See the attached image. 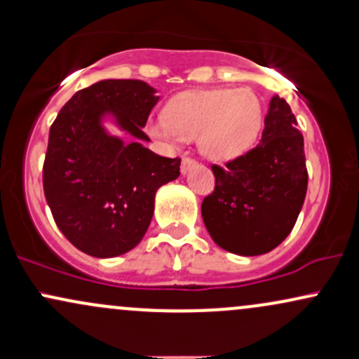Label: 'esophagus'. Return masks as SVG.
I'll list each match as a JSON object with an SVG mask.
<instances>
[{
	"instance_id": "esophagus-1",
	"label": "esophagus",
	"mask_w": 359,
	"mask_h": 359,
	"mask_svg": "<svg viewBox=\"0 0 359 359\" xmlns=\"http://www.w3.org/2000/svg\"><path fill=\"white\" fill-rule=\"evenodd\" d=\"M196 160L191 158V156H185L182 160V163H180V170H182V174H187L189 170H191L192 167H196Z\"/></svg>"
}]
</instances>
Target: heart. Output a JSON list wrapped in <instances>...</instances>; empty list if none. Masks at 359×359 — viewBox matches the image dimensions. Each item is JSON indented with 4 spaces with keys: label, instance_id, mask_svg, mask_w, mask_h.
Listing matches in <instances>:
<instances>
[{
    "label": "heart",
    "instance_id": "obj_1",
    "mask_svg": "<svg viewBox=\"0 0 359 359\" xmlns=\"http://www.w3.org/2000/svg\"><path fill=\"white\" fill-rule=\"evenodd\" d=\"M262 125L263 106L253 90L208 89L179 94L165 114L148 119L147 131L168 147L197 138L201 154L226 162L255 147Z\"/></svg>",
    "mask_w": 359,
    "mask_h": 359
}]
</instances>
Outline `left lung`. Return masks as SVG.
<instances>
[{"label": "left lung", "instance_id": "left-lung-1", "mask_svg": "<svg viewBox=\"0 0 359 359\" xmlns=\"http://www.w3.org/2000/svg\"><path fill=\"white\" fill-rule=\"evenodd\" d=\"M216 187L201 212L222 250L241 257L269 253L290 234L307 192L304 137L285 100L273 96L255 148L212 165Z\"/></svg>", "mask_w": 359, "mask_h": 359}]
</instances>
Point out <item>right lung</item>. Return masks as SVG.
<instances>
[{
  "instance_id": "obj_1",
  "label": "right lung",
  "mask_w": 359,
  "mask_h": 359,
  "mask_svg": "<svg viewBox=\"0 0 359 359\" xmlns=\"http://www.w3.org/2000/svg\"><path fill=\"white\" fill-rule=\"evenodd\" d=\"M155 93L137 79L100 81L77 90L50 126L45 199L62 234L90 257L133 250L150 226L155 192L180 175V158L143 147ZM109 114L130 135L128 142L104 130Z\"/></svg>"
}]
</instances>
